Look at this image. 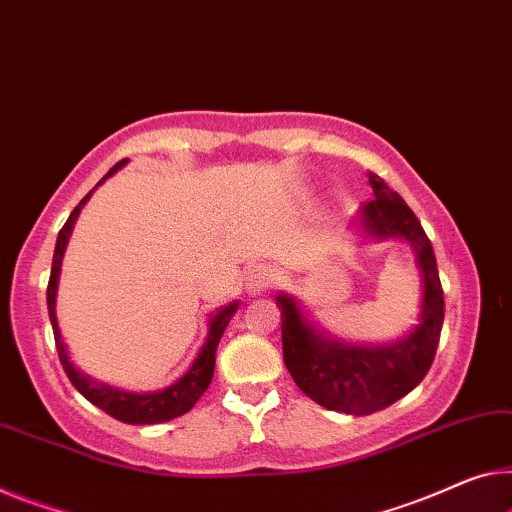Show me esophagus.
<instances>
[{"instance_id": "esophagus-1", "label": "esophagus", "mask_w": 512, "mask_h": 512, "mask_svg": "<svg viewBox=\"0 0 512 512\" xmlns=\"http://www.w3.org/2000/svg\"><path fill=\"white\" fill-rule=\"evenodd\" d=\"M247 290L251 295H258L263 293V290L272 288L274 283H277V272H274V267L270 265H254L251 270L247 272Z\"/></svg>"}]
</instances>
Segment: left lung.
I'll list each match as a JSON object with an SVG mask.
<instances>
[{
    "label": "left lung",
    "mask_w": 512,
    "mask_h": 512,
    "mask_svg": "<svg viewBox=\"0 0 512 512\" xmlns=\"http://www.w3.org/2000/svg\"><path fill=\"white\" fill-rule=\"evenodd\" d=\"M373 199L359 212V224L375 240L403 238L419 263L423 297L419 325L391 345H350L322 334L304 318L288 295H277L281 309L283 361L297 387L327 410L373 414L407 396L430 371L444 322V290L435 251L403 196L377 174H368Z\"/></svg>",
    "instance_id": "obj_1"
}]
</instances>
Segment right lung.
<instances>
[{"mask_svg": "<svg viewBox=\"0 0 512 512\" xmlns=\"http://www.w3.org/2000/svg\"><path fill=\"white\" fill-rule=\"evenodd\" d=\"M125 162L128 160L116 162L98 185H102L109 176L116 174V171H119ZM96 187H93V190H96ZM93 190L86 194L80 203H77L75 210L70 212L64 229L59 231L57 247H54V256H52L50 281H47V313H50L54 343H57L61 366H64V371L68 375V380L73 382V387L80 391L82 396L89 400V403L100 407L102 412L114 416V419H119L123 423H132V426H151V423H164V421L178 419V416L190 412L196 405V400H199L203 393H206V389L210 387L212 373H215V352H217L219 338H222L226 325H229V320L233 318V313L238 311L240 302H231L229 306H224V309L212 313L208 320L206 343H203L199 357L194 359L190 371H187L178 382H174L167 389L155 391V393H130V391H121V389L109 387V384L91 380L89 375L77 371V368L73 366V361H70V357H68L64 341H61L59 322H57V286H59V274H61V258H64L70 231H73L75 219H77V215H80L84 203L89 201Z\"/></svg>", "mask_w": 512, "mask_h": 512, "instance_id": "add662e5", "label": "right lung"}]
</instances>
